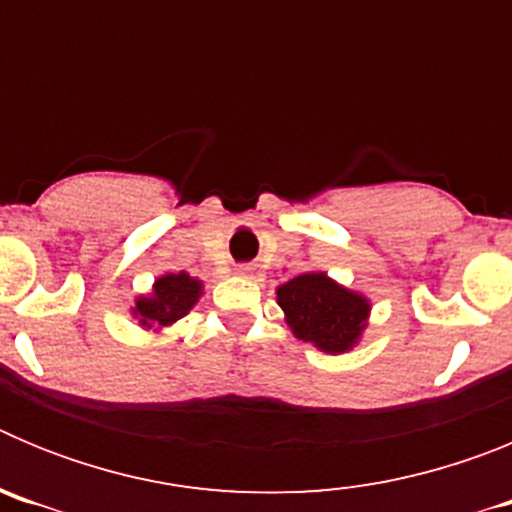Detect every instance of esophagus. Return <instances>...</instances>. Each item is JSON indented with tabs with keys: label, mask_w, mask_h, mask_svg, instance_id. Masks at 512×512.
Wrapping results in <instances>:
<instances>
[{
	"label": "esophagus",
	"mask_w": 512,
	"mask_h": 512,
	"mask_svg": "<svg viewBox=\"0 0 512 512\" xmlns=\"http://www.w3.org/2000/svg\"><path fill=\"white\" fill-rule=\"evenodd\" d=\"M235 274H241V277H251V266H238V269H235Z\"/></svg>",
	"instance_id": "obj_1"
}]
</instances>
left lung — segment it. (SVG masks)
<instances>
[{"mask_svg":"<svg viewBox=\"0 0 512 512\" xmlns=\"http://www.w3.org/2000/svg\"><path fill=\"white\" fill-rule=\"evenodd\" d=\"M277 305L289 330L325 354H346L364 336L372 302L325 271H305L277 287Z\"/></svg>","mask_w":512,"mask_h":512,"instance_id":"8db88e82","label":"left lung"}]
</instances>
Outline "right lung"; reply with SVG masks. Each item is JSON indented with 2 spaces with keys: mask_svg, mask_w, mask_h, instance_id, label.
Listing matches in <instances>:
<instances>
[{
  "mask_svg": "<svg viewBox=\"0 0 512 512\" xmlns=\"http://www.w3.org/2000/svg\"><path fill=\"white\" fill-rule=\"evenodd\" d=\"M205 284L197 277H189L187 271L176 274H161L153 282L148 295L135 297V305L130 307V315L138 318L140 328L164 330L182 320L197 302H200Z\"/></svg>",
  "mask_w": 512,
  "mask_h": 512,
  "instance_id": "obj_1",
  "label": "right lung"
}]
</instances>
